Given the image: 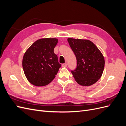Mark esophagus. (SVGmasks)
I'll use <instances>...</instances> for the list:
<instances>
[{
	"label": "esophagus",
	"instance_id": "esophagus-1",
	"mask_svg": "<svg viewBox=\"0 0 126 126\" xmlns=\"http://www.w3.org/2000/svg\"><path fill=\"white\" fill-rule=\"evenodd\" d=\"M67 66V64L66 63H63L62 64V67H66Z\"/></svg>",
	"mask_w": 126,
	"mask_h": 126
}]
</instances>
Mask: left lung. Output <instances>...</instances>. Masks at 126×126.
<instances>
[{"mask_svg":"<svg viewBox=\"0 0 126 126\" xmlns=\"http://www.w3.org/2000/svg\"><path fill=\"white\" fill-rule=\"evenodd\" d=\"M67 40L77 59V68L71 71L76 81L83 86L94 84L101 78L104 71V56L89 40L68 38Z\"/></svg>","mask_w":126,"mask_h":126,"instance_id":"left-lung-1","label":"left lung"}]
</instances>
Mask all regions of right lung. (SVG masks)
<instances>
[{
	"mask_svg": "<svg viewBox=\"0 0 126 126\" xmlns=\"http://www.w3.org/2000/svg\"><path fill=\"white\" fill-rule=\"evenodd\" d=\"M58 41L57 38L39 39L26 51L22 68L26 78L32 85L44 86L55 78L62 66L54 51Z\"/></svg>",
	"mask_w": 126,
	"mask_h": 126,
	"instance_id": "obj_1",
	"label": "right lung"
}]
</instances>
